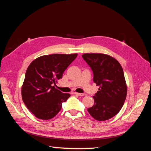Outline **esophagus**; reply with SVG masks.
I'll list each match as a JSON object with an SVG mask.
<instances>
[{"label":"esophagus","mask_w":151,"mask_h":151,"mask_svg":"<svg viewBox=\"0 0 151 151\" xmlns=\"http://www.w3.org/2000/svg\"><path fill=\"white\" fill-rule=\"evenodd\" d=\"M74 94L77 95V96H84V94L79 93H74Z\"/></svg>","instance_id":"esophagus-1"}]
</instances>
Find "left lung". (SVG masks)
Returning <instances> with one entry per match:
<instances>
[{
  "mask_svg": "<svg viewBox=\"0 0 151 151\" xmlns=\"http://www.w3.org/2000/svg\"><path fill=\"white\" fill-rule=\"evenodd\" d=\"M84 60L93 72V81L99 87L93 96L94 105L88 109L95 120L104 121L120 111L127 88L123 68L115 58L102 53H85Z\"/></svg>",
  "mask_w": 151,
  "mask_h": 151,
  "instance_id": "8db88e82",
  "label": "left lung"
}]
</instances>
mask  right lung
I'll list each match as a JSON object with an SVG mask.
<instances>
[{"instance_id": "obj_1", "label": "right lung", "mask_w": 151, "mask_h": 151, "mask_svg": "<svg viewBox=\"0 0 151 151\" xmlns=\"http://www.w3.org/2000/svg\"><path fill=\"white\" fill-rule=\"evenodd\" d=\"M77 56V53L48 55L30 63L26 72L21 94L26 107L36 118L51 119L60 111L62 103L70 96L55 86Z\"/></svg>"}]
</instances>
